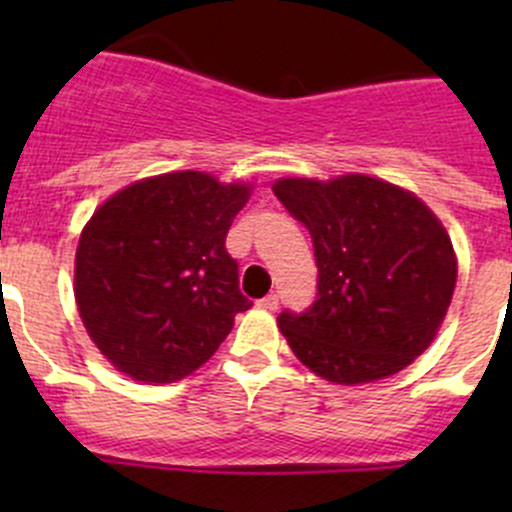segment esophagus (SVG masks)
<instances>
[{
	"instance_id": "34e87169",
	"label": "esophagus",
	"mask_w": 512,
	"mask_h": 512,
	"mask_svg": "<svg viewBox=\"0 0 512 512\" xmlns=\"http://www.w3.org/2000/svg\"><path fill=\"white\" fill-rule=\"evenodd\" d=\"M257 304H260L262 309H270V312H275V309L280 307V297H277V294H267V297H262Z\"/></svg>"
}]
</instances>
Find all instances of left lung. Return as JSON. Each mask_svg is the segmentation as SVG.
Returning <instances> with one entry per match:
<instances>
[{"label":"left lung","instance_id":"left-lung-1","mask_svg":"<svg viewBox=\"0 0 512 512\" xmlns=\"http://www.w3.org/2000/svg\"><path fill=\"white\" fill-rule=\"evenodd\" d=\"M280 203L309 230L317 299L277 317L294 356L354 386L409 366L436 337L458 265L441 220L409 190L369 175L282 178Z\"/></svg>","mask_w":512,"mask_h":512}]
</instances>
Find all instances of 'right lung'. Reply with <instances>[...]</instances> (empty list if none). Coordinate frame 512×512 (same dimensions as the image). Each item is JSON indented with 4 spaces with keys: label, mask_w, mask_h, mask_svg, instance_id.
<instances>
[{
    "label": "right lung",
    "mask_w": 512,
    "mask_h": 512,
    "mask_svg": "<svg viewBox=\"0 0 512 512\" xmlns=\"http://www.w3.org/2000/svg\"><path fill=\"white\" fill-rule=\"evenodd\" d=\"M250 185L178 170L118 190L76 247L74 294L101 354L136 381L170 384L205 364L252 307L225 237Z\"/></svg>",
    "instance_id": "right-lung-1"
}]
</instances>
